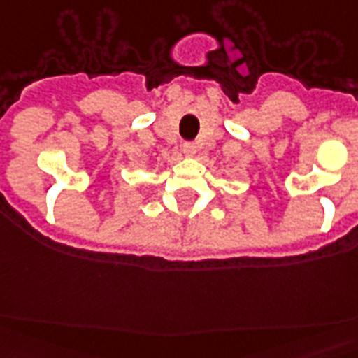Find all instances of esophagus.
Wrapping results in <instances>:
<instances>
[{
  "instance_id": "obj_1",
  "label": "esophagus",
  "mask_w": 358,
  "mask_h": 358,
  "mask_svg": "<svg viewBox=\"0 0 358 358\" xmlns=\"http://www.w3.org/2000/svg\"><path fill=\"white\" fill-rule=\"evenodd\" d=\"M182 151L185 157H192V155L196 153V145L192 144V142H185V144L182 145Z\"/></svg>"
}]
</instances>
